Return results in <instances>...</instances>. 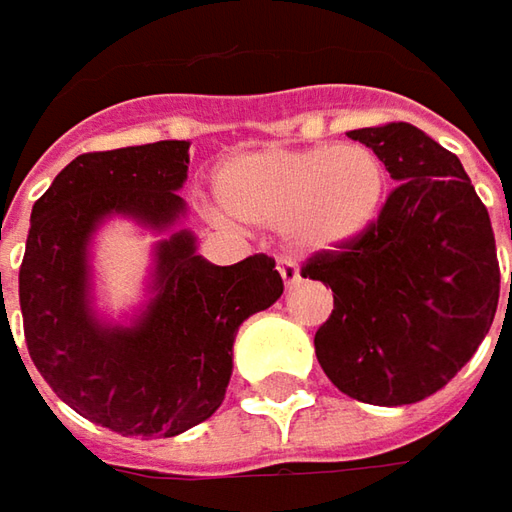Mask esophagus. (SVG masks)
Listing matches in <instances>:
<instances>
[{
	"mask_svg": "<svg viewBox=\"0 0 512 512\" xmlns=\"http://www.w3.org/2000/svg\"><path fill=\"white\" fill-rule=\"evenodd\" d=\"M279 276H282V282H285L287 287H293L302 279V276H299V265H296L293 259H287V256L279 259Z\"/></svg>",
	"mask_w": 512,
	"mask_h": 512,
	"instance_id": "esophagus-1",
	"label": "esophagus"
}]
</instances>
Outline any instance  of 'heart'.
Listing matches in <instances>:
<instances>
[{"label":"heart","mask_w":512,"mask_h":512,"mask_svg":"<svg viewBox=\"0 0 512 512\" xmlns=\"http://www.w3.org/2000/svg\"><path fill=\"white\" fill-rule=\"evenodd\" d=\"M387 196V168L367 145L270 148L227 159L216 199L242 225L282 227L305 253L342 250L373 227Z\"/></svg>","instance_id":"b5f03b06"}]
</instances>
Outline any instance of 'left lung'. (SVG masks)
Instances as JSON below:
<instances>
[{
	"label": "left lung",
	"mask_w": 512,
	"mask_h": 512,
	"mask_svg": "<svg viewBox=\"0 0 512 512\" xmlns=\"http://www.w3.org/2000/svg\"><path fill=\"white\" fill-rule=\"evenodd\" d=\"M347 136L376 150L399 185L362 239L313 253L302 267L305 279L333 290L316 359L350 399L422 402L470 362L493 325L499 259L490 216L459 156L424 130L390 122Z\"/></svg>",
	"instance_id": "8db88e82"
}]
</instances>
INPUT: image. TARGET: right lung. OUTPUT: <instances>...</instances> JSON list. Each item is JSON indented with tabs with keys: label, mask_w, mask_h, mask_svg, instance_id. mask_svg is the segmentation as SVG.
<instances>
[{
	"label": "right lung",
	"mask_w": 512,
	"mask_h": 512,
	"mask_svg": "<svg viewBox=\"0 0 512 512\" xmlns=\"http://www.w3.org/2000/svg\"><path fill=\"white\" fill-rule=\"evenodd\" d=\"M190 142L82 153L36 199L19 267L25 344L53 393L122 436H179L210 419L233 373L247 316L282 296L276 262L256 253L210 265L190 230L156 245L153 299L130 327L90 310L88 245L113 213L168 230L185 213ZM2 296V273H0Z\"/></svg>",
	"instance_id": "obj_1"
}]
</instances>
